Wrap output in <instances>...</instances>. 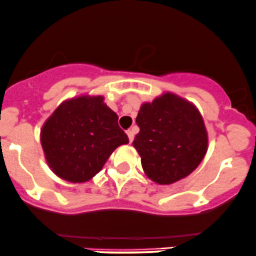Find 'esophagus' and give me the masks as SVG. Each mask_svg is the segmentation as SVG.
Masks as SVG:
<instances>
[{
  "label": "esophagus",
  "instance_id": "obj_1",
  "mask_svg": "<svg viewBox=\"0 0 256 256\" xmlns=\"http://www.w3.org/2000/svg\"><path fill=\"white\" fill-rule=\"evenodd\" d=\"M127 136H128L129 142H133V140H134V132H133V130H128V132H127Z\"/></svg>",
  "mask_w": 256,
  "mask_h": 256
}]
</instances>
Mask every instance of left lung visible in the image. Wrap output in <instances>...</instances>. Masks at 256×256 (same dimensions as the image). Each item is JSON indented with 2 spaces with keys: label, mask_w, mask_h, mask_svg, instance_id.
<instances>
[{
  "label": "left lung",
  "mask_w": 256,
  "mask_h": 256,
  "mask_svg": "<svg viewBox=\"0 0 256 256\" xmlns=\"http://www.w3.org/2000/svg\"><path fill=\"white\" fill-rule=\"evenodd\" d=\"M136 124L140 130L133 146L142 158L145 174L158 184L186 178L208 151V132L199 110L172 92L142 104Z\"/></svg>",
  "instance_id": "obj_1"
}]
</instances>
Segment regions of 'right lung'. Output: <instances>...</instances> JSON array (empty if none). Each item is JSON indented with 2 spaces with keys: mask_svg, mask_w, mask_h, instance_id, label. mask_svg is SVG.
Returning a JSON list of instances; mask_svg holds the SVG:
<instances>
[{
  "mask_svg": "<svg viewBox=\"0 0 256 256\" xmlns=\"http://www.w3.org/2000/svg\"><path fill=\"white\" fill-rule=\"evenodd\" d=\"M40 142L54 174L67 182L84 183L129 139L104 96L82 95L54 110L41 128Z\"/></svg>",
  "mask_w": 256,
  "mask_h": 256,
  "instance_id": "1",
  "label": "right lung"
}]
</instances>
